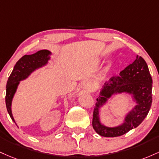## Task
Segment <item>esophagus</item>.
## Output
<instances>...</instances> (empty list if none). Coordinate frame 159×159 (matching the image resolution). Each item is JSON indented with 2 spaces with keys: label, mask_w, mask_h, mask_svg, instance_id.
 Wrapping results in <instances>:
<instances>
[{
  "label": "esophagus",
  "mask_w": 159,
  "mask_h": 159,
  "mask_svg": "<svg viewBox=\"0 0 159 159\" xmlns=\"http://www.w3.org/2000/svg\"><path fill=\"white\" fill-rule=\"evenodd\" d=\"M82 89H83V90L85 92H91L93 90V87H92V85L90 83H83Z\"/></svg>",
  "instance_id": "esophagus-1"
}]
</instances>
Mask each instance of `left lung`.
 Instances as JSON below:
<instances>
[{
  "instance_id": "8db88e82",
  "label": "left lung",
  "mask_w": 159,
  "mask_h": 159,
  "mask_svg": "<svg viewBox=\"0 0 159 159\" xmlns=\"http://www.w3.org/2000/svg\"><path fill=\"white\" fill-rule=\"evenodd\" d=\"M152 79L147 62L141 56L121 71L119 76L110 78L100 92L94 109L92 126L96 133L105 137H119L137 128L147 117L152 97ZM122 93L128 94L135 105L124 116L123 122L116 126H107L100 120L99 112L110 99Z\"/></svg>"
}]
</instances>
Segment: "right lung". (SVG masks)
I'll return each instance as SVG.
<instances>
[{"label":"right lung","instance_id":"add662e5","mask_svg":"<svg viewBox=\"0 0 159 159\" xmlns=\"http://www.w3.org/2000/svg\"><path fill=\"white\" fill-rule=\"evenodd\" d=\"M52 53L47 49H43L32 55H25L16 62L11 74L9 76L6 86V107L12 120L16 123L12 113V102L20 82L28 79L34 71L46 67L51 60ZM19 128V126L17 125Z\"/></svg>","mask_w":159,"mask_h":159}]
</instances>
